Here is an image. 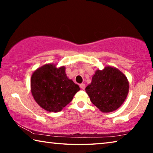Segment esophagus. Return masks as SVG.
<instances>
[{
    "label": "esophagus",
    "mask_w": 153,
    "mask_h": 153,
    "mask_svg": "<svg viewBox=\"0 0 153 153\" xmlns=\"http://www.w3.org/2000/svg\"><path fill=\"white\" fill-rule=\"evenodd\" d=\"M79 87H80V88H82V89H85V87H86V86H85V84H79Z\"/></svg>",
    "instance_id": "obj_1"
}]
</instances>
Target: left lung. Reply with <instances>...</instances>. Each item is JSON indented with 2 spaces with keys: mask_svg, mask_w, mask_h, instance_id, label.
<instances>
[{
  "mask_svg": "<svg viewBox=\"0 0 153 153\" xmlns=\"http://www.w3.org/2000/svg\"><path fill=\"white\" fill-rule=\"evenodd\" d=\"M85 90L91 102L102 112L108 113L124 103L129 93V82L120 70L108 66L97 70Z\"/></svg>",
  "mask_w": 153,
  "mask_h": 153,
  "instance_id": "1",
  "label": "left lung"
}]
</instances>
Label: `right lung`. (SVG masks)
<instances>
[{
    "label": "right lung",
    "mask_w": 153,
    "mask_h": 153,
    "mask_svg": "<svg viewBox=\"0 0 153 153\" xmlns=\"http://www.w3.org/2000/svg\"><path fill=\"white\" fill-rule=\"evenodd\" d=\"M30 88L36 102L52 112L61 111L80 90L68 78L64 66L57 68L54 64H46L34 71Z\"/></svg>",
    "instance_id": "obj_1"
}]
</instances>
